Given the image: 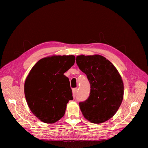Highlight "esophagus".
I'll return each instance as SVG.
<instances>
[{"label":"esophagus","mask_w":148,"mask_h":148,"mask_svg":"<svg viewBox=\"0 0 148 148\" xmlns=\"http://www.w3.org/2000/svg\"><path fill=\"white\" fill-rule=\"evenodd\" d=\"M77 91V88H73V97L74 98L75 96V94Z\"/></svg>","instance_id":"esophagus-1"}]
</instances>
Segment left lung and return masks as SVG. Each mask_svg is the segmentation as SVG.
Wrapping results in <instances>:
<instances>
[{"instance_id":"1","label":"left lung","mask_w":148,"mask_h":148,"mask_svg":"<svg viewBox=\"0 0 148 148\" xmlns=\"http://www.w3.org/2000/svg\"><path fill=\"white\" fill-rule=\"evenodd\" d=\"M76 62L91 86L88 99L79 103L82 115L94 123L108 121L117 112L123 100L121 75L108 60L100 55L78 56Z\"/></svg>"}]
</instances>
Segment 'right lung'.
I'll return each mask as SVG.
<instances>
[{"mask_svg":"<svg viewBox=\"0 0 148 148\" xmlns=\"http://www.w3.org/2000/svg\"><path fill=\"white\" fill-rule=\"evenodd\" d=\"M75 56H53L40 60L25 82V95L32 112L40 121L53 123L65 114L73 99L69 78L64 73L75 62Z\"/></svg>","mask_w":148,"mask_h":148,"instance_id":"add662e5","label":"right lung"}]
</instances>
